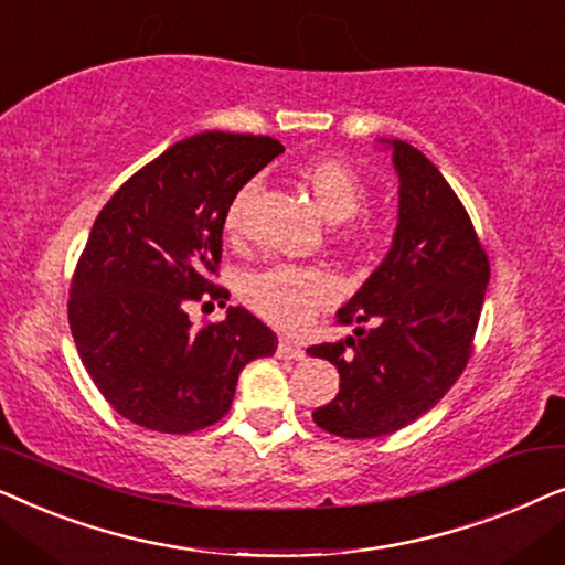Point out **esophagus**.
<instances>
[{
	"instance_id": "34e87169",
	"label": "esophagus",
	"mask_w": 565,
	"mask_h": 565,
	"mask_svg": "<svg viewBox=\"0 0 565 565\" xmlns=\"http://www.w3.org/2000/svg\"><path fill=\"white\" fill-rule=\"evenodd\" d=\"M277 358H280V360H303L306 350L300 344L290 342V339H280V342H277Z\"/></svg>"
}]
</instances>
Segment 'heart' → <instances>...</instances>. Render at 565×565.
Returning <instances> with one entry per match:
<instances>
[{"label": "heart", "mask_w": 565, "mask_h": 565, "mask_svg": "<svg viewBox=\"0 0 565 565\" xmlns=\"http://www.w3.org/2000/svg\"><path fill=\"white\" fill-rule=\"evenodd\" d=\"M300 177L311 190L319 211L329 221H347L365 205L367 190L360 174L337 157H316L300 167ZM257 180L246 182L228 203L226 228L236 234L242 228L244 205ZM339 296L337 277L321 267L303 265H267L246 277L244 298L262 319L280 329H300L313 319L316 311Z\"/></svg>", "instance_id": "obj_1"}]
</instances>
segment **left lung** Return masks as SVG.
Here are the masks:
<instances>
[{
	"instance_id": "1",
	"label": "left lung",
	"mask_w": 565,
	"mask_h": 565,
	"mask_svg": "<svg viewBox=\"0 0 565 565\" xmlns=\"http://www.w3.org/2000/svg\"><path fill=\"white\" fill-rule=\"evenodd\" d=\"M398 174V223L385 259L337 321L352 337L308 347L339 370V393L316 408L347 439L398 431L427 414L468 365L489 285V257L439 169L406 141H388ZM374 321L365 330L362 322Z\"/></svg>"
}]
</instances>
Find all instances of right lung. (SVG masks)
<instances>
[{"instance_id":"add662e5","label":"right lung","mask_w":565,"mask_h":565,"mask_svg":"<svg viewBox=\"0 0 565 565\" xmlns=\"http://www.w3.org/2000/svg\"><path fill=\"white\" fill-rule=\"evenodd\" d=\"M282 151L269 136H190L99 211L72 280L68 323L99 393L138 427H211L228 414L246 362L275 354V331L246 308L228 306L226 319L195 329L188 306H226L228 290L211 275L228 203Z\"/></svg>"}]
</instances>
